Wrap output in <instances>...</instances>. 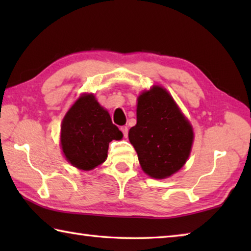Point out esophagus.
<instances>
[{"instance_id": "obj_1", "label": "esophagus", "mask_w": 251, "mask_h": 251, "mask_svg": "<svg viewBox=\"0 0 251 251\" xmlns=\"http://www.w3.org/2000/svg\"><path fill=\"white\" fill-rule=\"evenodd\" d=\"M121 130L123 131V135H124V137H127V135H128V127H127V126H122L121 127Z\"/></svg>"}]
</instances>
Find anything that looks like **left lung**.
<instances>
[{"mask_svg":"<svg viewBox=\"0 0 251 251\" xmlns=\"http://www.w3.org/2000/svg\"><path fill=\"white\" fill-rule=\"evenodd\" d=\"M128 138L147 175L163 179L184 166L192 150V125L165 88L154 86L138 97L137 124Z\"/></svg>","mask_w":251,"mask_h":251,"instance_id":"8db88e82","label":"left lung"}]
</instances>
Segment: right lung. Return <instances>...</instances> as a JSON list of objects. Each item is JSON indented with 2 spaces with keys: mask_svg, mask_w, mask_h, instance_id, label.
<instances>
[{
  "mask_svg": "<svg viewBox=\"0 0 251 251\" xmlns=\"http://www.w3.org/2000/svg\"><path fill=\"white\" fill-rule=\"evenodd\" d=\"M122 137V131L93 94L80 96L75 101L61 127V144L66 159L83 171H91L104 163L109 143Z\"/></svg>",
  "mask_w": 251,
  "mask_h": 251,
  "instance_id": "right-lung-1",
  "label": "right lung"
}]
</instances>
